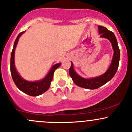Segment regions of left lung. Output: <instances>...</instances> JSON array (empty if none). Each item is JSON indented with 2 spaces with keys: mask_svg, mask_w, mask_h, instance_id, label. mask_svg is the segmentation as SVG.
Returning <instances> with one entry per match:
<instances>
[{
  "mask_svg": "<svg viewBox=\"0 0 132 132\" xmlns=\"http://www.w3.org/2000/svg\"><path fill=\"white\" fill-rule=\"evenodd\" d=\"M99 33L101 38H105L109 40L111 43L114 51V54L110 66L106 71V73L102 75L92 78H84L80 77L75 72L73 68V64L71 62L69 73L72 80L77 85L82 88L87 89H97L103 85L106 84L113 78L117 71L119 66V61L120 58V48H119L118 42L114 34L112 31L108 30L106 28L102 26H98Z\"/></svg>",
  "mask_w": 132,
  "mask_h": 132,
  "instance_id": "1",
  "label": "left lung"
}]
</instances>
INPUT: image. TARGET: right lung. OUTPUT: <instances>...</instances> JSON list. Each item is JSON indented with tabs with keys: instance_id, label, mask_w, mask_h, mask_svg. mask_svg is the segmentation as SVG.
<instances>
[{
	"instance_id": "1",
	"label": "right lung",
	"mask_w": 132,
	"mask_h": 132,
	"mask_svg": "<svg viewBox=\"0 0 132 132\" xmlns=\"http://www.w3.org/2000/svg\"><path fill=\"white\" fill-rule=\"evenodd\" d=\"M25 31L21 32L18 35V36L16 38V40L14 44L13 48H12V52H11V73L12 75V80L16 84V87L22 91L23 92L31 96H38L41 95L43 93L46 92L49 88L51 86V83L53 78L54 73L57 68L59 67L61 64V63H57L54 65L51 68V70L47 75L46 77L39 80V81H29L27 80H24L23 78L21 77L19 73H18L17 70H16L14 64V54H15V48L16 47L18 42L19 37L21 36V35Z\"/></svg>"
}]
</instances>
